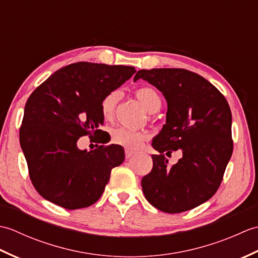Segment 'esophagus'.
Listing matches in <instances>:
<instances>
[{"mask_svg":"<svg viewBox=\"0 0 258 258\" xmlns=\"http://www.w3.org/2000/svg\"><path fill=\"white\" fill-rule=\"evenodd\" d=\"M133 155H134V152L128 151V150L125 151V157H126V158H131Z\"/></svg>","mask_w":258,"mask_h":258,"instance_id":"1","label":"esophagus"}]
</instances>
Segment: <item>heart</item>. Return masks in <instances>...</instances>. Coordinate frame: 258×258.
Masks as SVG:
<instances>
[{
    "instance_id": "heart-1",
    "label": "heart",
    "mask_w": 258,
    "mask_h": 258,
    "mask_svg": "<svg viewBox=\"0 0 258 258\" xmlns=\"http://www.w3.org/2000/svg\"><path fill=\"white\" fill-rule=\"evenodd\" d=\"M135 95L139 98V101L143 104L146 111L150 113L158 111L162 105L160 94L151 86L140 87V89L135 91ZM119 98L120 92L118 90L108 92L102 98L101 112L104 118L111 119L114 116L115 109H116ZM145 133L138 132V131H133L126 127L114 128L111 134V140L114 144L123 146L127 150H138L142 143L145 141Z\"/></svg>"
}]
</instances>
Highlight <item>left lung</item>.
<instances>
[{"mask_svg":"<svg viewBox=\"0 0 258 258\" xmlns=\"http://www.w3.org/2000/svg\"><path fill=\"white\" fill-rule=\"evenodd\" d=\"M167 102L166 124L152 142L160 152L142 178L151 204L165 213H182L208 201L220 187L233 153L232 113L226 98L203 76L184 69L140 70ZM178 148L183 157L173 167L163 155Z\"/></svg>","mask_w":258,"mask_h":258,"instance_id":"obj_1","label":"left lung"}]
</instances>
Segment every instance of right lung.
I'll return each mask as SVG.
<instances>
[{
    "mask_svg": "<svg viewBox=\"0 0 258 258\" xmlns=\"http://www.w3.org/2000/svg\"><path fill=\"white\" fill-rule=\"evenodd\" d=\"M136 72L133 67L89 62L70 64L52 74L30 95L20 143L30 178L42 197L67 210L94 204L113 167L124 162L120 145L81 151L82 136L103 132L102 98Z\"/></svg>",
    "mask_w": 258,
    "mask_h": 258,
    "instance_id": "right-lung-1",
    "label": "right lung"
}]
</instances>
